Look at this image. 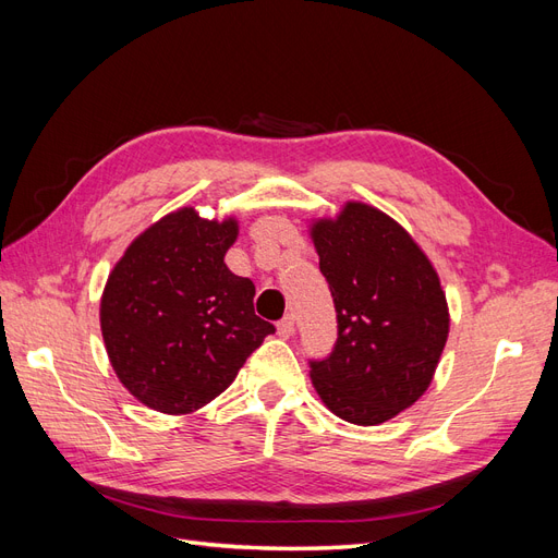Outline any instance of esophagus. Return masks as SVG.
<instances>
[{
	"mask_svg": "<svg viewBox=\"0 0 558 558\" xmlns=\"http://www.w3.org/2000/svg\"><path fill=\"white\" fill-rule=\"evenodd\" d=\"M293 328H295L293 314H286L277 324V332H279V337H283V340H289V337L293 335Z\"/></svg>",
	"mask_w": 558,
	"mask_h": 558,
	"instance_id": "obj_1",
	"label": "esophagus"
}]
</instances>
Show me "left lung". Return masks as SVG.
Returning a JSON list of instances; mask_svg holds the SVG:
<instances>
[{"instance_id": "left-lung-1", "label": "left lung", "mask_w": 558, "mask_h": 558, "mask_svg": "<svg viewBox=\"0 0 558 558\" xmlns=\"http://www.w3.org/2000/svg\"><path fill=\"white\" fill-rule=\"evenodd\" d=\"M310 238L337 312V342L310 377L326 408L377 426L428 391L449 337V305L430 258L396 218L349 199L314 218Z\"/></svg>"}]
</instances>
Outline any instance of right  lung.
<instances>
[{"instance_id": "right-lung-1", "label": "right lung", "mask_w": 558, "mask_h": 558, "mask_svg": "<svg viewBox=\"0 0 558 558\" xmlns=\"http://www.w3.org/2000/svg\"><path fill=\"white\" fill-rule=\"evenodd\" d=\"M234 216L195 207L162 216L132 240L109 272L99 326L116 377L146 408L191 414L238 377L275 326L253 312L256 286L232 275Z\"/></svg>"}]
</instances>
